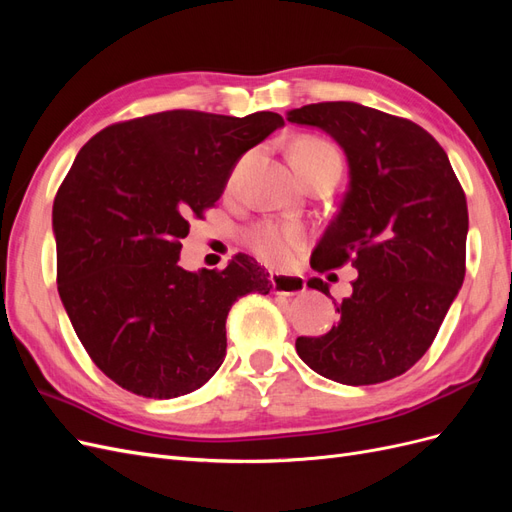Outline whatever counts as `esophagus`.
<instances>
[{"mask_svg":"<svg viewBox=\"0 0 512 512\" xmlns=\"http://www.w3.org/2000/svg\"><path fill=\"white\" fill-rule=\"evenodd\" d=\"M269 282L273 292L277 294H286V297H292V294H301L305 286V277L299 275H288V273H271Z\"/></svg>","mask_w":512,"mask_h":512,"instance_id":"1","label":"esophagus"}]
</instances>
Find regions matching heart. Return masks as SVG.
I'll return each mask as SVG.
<instances>
[{"label":"heart","mask_w":512,"mask_h":512,"mask_svg":"<svg viewBox=\"0 0 512 512\" xmlns=\"http://www.w3.org/2000/svg\"><path fill=\"white\" fill-rule=\"evenodd\" d=\"M292 166L297 168V173L303 175L305 170L312 166L324 164V162H339V151L324 138L318 136H303L299 141H294L290 149ZM239 175V168L232 173L230 183H235ZM305 232L297 224H275L265 222L256 226L254 230L247 232V245L265 260L269 265H288V262L297 256V252L303 247Z\"/></svg>","instance_id":"1"}]
</instances>
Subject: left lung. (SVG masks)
<instances>
[{
	"label": "left lung",
	"mask_w": 512,
	"mask_h": 512,
	"mask_svg": "<svg viewBox=\"0 0 512 512\" xmlns=\"http://www.w3.org/2000/svg\"><path fill=\"white\" fill-rule=\"evenodd\" d=\"M288 121L331 134L350 183L312 254L320 273L352 262V294L339 320L297 352L316 374L378 384L408 371L429 350L466 277L468 203L446 151L414 121L356 102L294 108ZM329 297L320 277L307 282Z\"/></svg>",
	"instance_id": "left-lung-1"
}]
</instances>
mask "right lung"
<instances>
[{"label": "right lung", "mask_w": 512, "mask_h": 512, "mask_svg": "<svg viewBox=\"0 0 512 512\" xmlns=\"http://www.w3.org/2000/svg\"><path fill=\"white\" fill-rule=\"evenodd\" d=\"M282 115L164 111L113 123L76 156L53 203L57 290L83 348L121 389L170 399L200 389L226 356V316L269 294L254 258L190 273L181 239L222 196L247 149Z\"/></svg>", "instance_id": "right-lung-1"}]
</instances>
